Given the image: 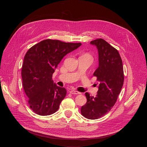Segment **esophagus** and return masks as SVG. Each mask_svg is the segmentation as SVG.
<instances>
[{
    "mask_svg": "<svg viewBox=\"0 0 147 147\" xmlns=\"http://www.w3.org/2000/svg\"><path fill=\"white\" fill-rule=\"evenodd\" d=\"M70 93L71 94H81L80 92H78L76 90H71L70 91Z\"/></svg>",
    "mask_w": 147,
    "mask_h": 147,
    "instance_id": "1",
    "label": "esophagus"
}]
</instances>
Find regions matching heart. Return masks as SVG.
<instances>
[{
    "mask_svg": "<svg viewBox=\"0 0 147 147\" xmlns=\"http://www.w3.org/2000/svg\"><path fill=\"white\" fill-rule=\"evenodd\" d=\"M85 55H88V56H90L88 54H85Z\"/></svg>",
    "mask_w": 147,
    "mask_h": 147,
    "instance_id": "heart-1",
    "label": "heart"
}]
</instances>
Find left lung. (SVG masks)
<instances>
[{
	"label": "left lung",
	"mask_w": 147,
	"mask_h": 147,
	"mask_svg": "<svg viewBox=\"0 0 147 147\" xmlns=\"http://www.w3.org/2000/svg\"><path fill=\"white\" fill-rule=\"evenodd\" d=\"M91 44L98 51L99 66L94 73L99 82L95 97L86 92L87 103L81 107L82 115L88 119H97L108 113L115 104L124 82L121 57L116 49L102 38L92 40Z\"/></svg>",
	"instance_id": "left-lung-1"
}]
</instances>
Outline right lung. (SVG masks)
<instances>
[{
	"label": "right lung",
	"mask_w": 147,
	"mask_h": 147,
	"mask_svg": "<svg viewBox=\"0 0 147 147\" xmlns=\"http://www.w3.org/2000/svg\"><path fill=\"white\" fill-rule=\"evenodd\" d=\"M81 45V43L48 39L39 42L27 52L22 77L28 104L34 112L48 116L58 110L67 91L53 82L52 74L63 57Z\"/></svg>",
	"instance_id": "right-lung-1"
}]
</instances>
